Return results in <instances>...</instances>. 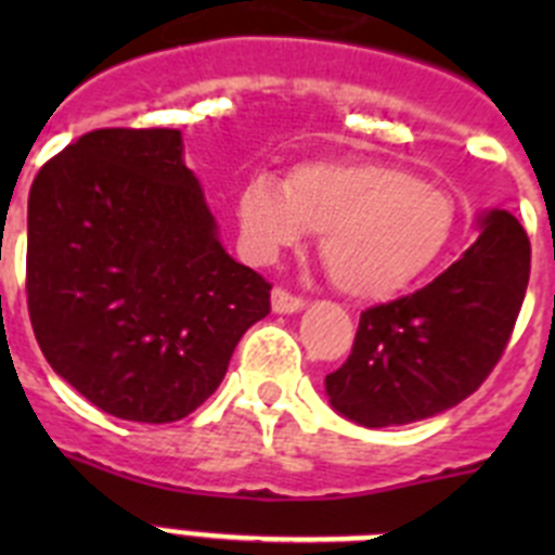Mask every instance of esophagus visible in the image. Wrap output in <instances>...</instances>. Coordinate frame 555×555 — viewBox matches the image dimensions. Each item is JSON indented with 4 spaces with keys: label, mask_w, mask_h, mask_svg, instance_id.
I'll return each instance as SVG.
<instances>
[{
    "label": "esophagus",
    "mask_w": 555,
    "mask_h": 555,
    "mask_svg": "<svg viewBox=\"0 0 555 555\" xmlns=\"http://www.w3.org/2000/svg\"><path fill=\"white\" fill-rule=\"evenodd\" d=\"M306 306V300L302 297H297V294L286 292V288H272V311L278 313H294L300 311V308Z\"/></svg>",
    "instance_id": "1"
}]
</instances>
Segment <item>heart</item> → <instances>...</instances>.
<instances>
[{
    "instance_id": "1",
    "label": "heart",
    "mask_w": 555,
    "mask_h": 555,
    "mask_svg": "<svg viewBox=\"0 0 555 555\" xmlns=\"http://www.w3.org/2000/svg\"><path fill=\"white\" fill-rule=\"evenodd\" d=\"M249 253L272 258L320 233L333 286L356 300H384L416 281L455 230L448 191L384 160H313L278 185L258 178L238 194Z\"/></svg>"
}]
</instances>
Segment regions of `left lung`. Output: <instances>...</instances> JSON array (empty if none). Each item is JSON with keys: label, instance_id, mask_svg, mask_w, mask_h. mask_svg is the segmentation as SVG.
<instances>
[{"label": "left lung", "instance_id": "left-lung-1", "mask_svg": "<svg viewBox=\"0 0 555 555\" xmlns=\"http://www.w3.org/2000/svg\"><path fill=\"white\" fill-rule=\"evenodd\" d=\"M531 242L506 210L436 281L361 313L331 405L364 428L409 425L467 400L506 350L526 300Z\"/></svg>", "mask_w": 555, "mask_h": 555}]
</instances>
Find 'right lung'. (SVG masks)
<instances>
[{
  "label": "right lung",
  "mask_w": 555,
  "mask_h": 555,
  "mask_svg": "<svg viewBox=\"0 0 555 555\" xmlns=\"http://www.w3.org/2000/svg\"><path fill=\"white\" fill-rule=\"evenodd\" d=\"M269 292L219 244L180 130H91L33 180L29 322L49 366L105 414L164 425L199 409Z\"/></svg>",
  "instance_id": "1"
}]
</instances>
